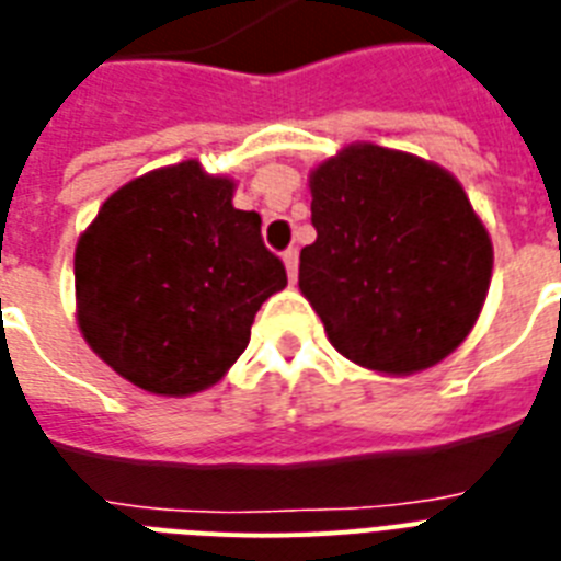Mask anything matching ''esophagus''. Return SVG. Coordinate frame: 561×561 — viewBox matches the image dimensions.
I'll use <instances>...</instances> for the list:
<instances>
[{
    "instance_id": "1",
    "label": "esophagus",
    "mask_w": 561,
    "mask_h": 561,
    "mask_svg": "<svg viewBox=\"0 0 561 561\" xmlns=\"http://www.w3.org/2000/svg\"><path fill=\"white\" fill-rule=\"evenodd\" d=\"M284 266H286V275H289V280H295V277H298V249H286Z\"/></svg>"
}]
</instances>
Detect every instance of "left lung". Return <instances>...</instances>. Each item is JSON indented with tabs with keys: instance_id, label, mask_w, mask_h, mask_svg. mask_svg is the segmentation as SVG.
Returning a JSON list of instances; mask_svg holds the SVG:
<instances>
[{
	"instance_id": "8db88e82",
	"label": "left lung",
	"mask_w": 561,
	"mask_h": 561,
	"mask_svg": "<svg viewBox=\"0 0 561 561\" xmlns=\"http://www.w3.org/2000/svg\"><path fill=\"white\" fill-rule=\"evenodd\" d=\"M316 243L298 286L327 339L382 374L437 365L463 342L492 277L486 228L451 173L353 145L309 176Z\"/></svg>"
}]
</instances>
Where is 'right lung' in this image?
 Listing matches in <instances>:
<instances>
[{"label": "right lung", "instance_id": "obj_1", "mask_svg": "<svg viewBox=\"0 0 561 561\" xmlns=\"http://www.w3.org/2000/svg\"><path fill=\"white\" fill-rule=\"evenodd\" d=\"M199 161L161 168L103 203L75 252L80 333L138 388L187 397L222 379L254 316L286 286L260 214Z\"/></svg>", "mask_w": 561, "mask_h": 561}]
</instances>
